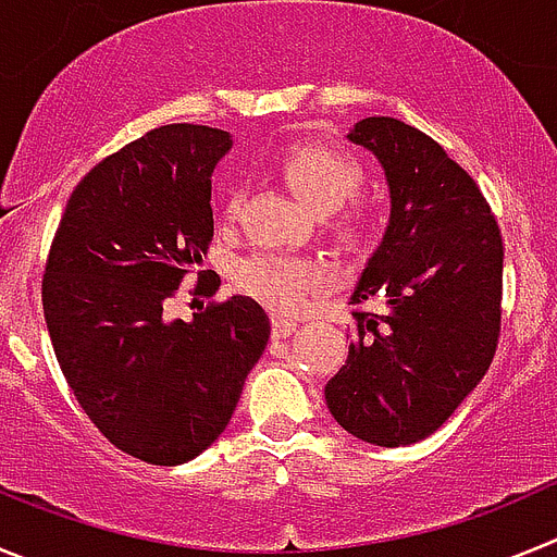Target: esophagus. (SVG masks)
<instances>
[{"instance_id":"obj_1","label":"esophagus","mask_w":557,"mask_h":557,"mask_svg":"<svg viewBox=\"0 0 557 557\" xmlns=\"http://www.w3.org/2000/svg\"><path fill=\"white\" fill-rule=\"evenodd\" d=\"M295 329V321L289 318H282V314H273V339L289 337V332Z\"/></svg>"}]
</instances>
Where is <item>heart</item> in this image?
<instances>
[{
	"label": "heart",
	"instance_id": "b5f03b06",
	"mask_svg": "<svg viewBox=\"0 0 557 557\" xmlns=\"http://www.w3.org/2000/svg\"><path fill=\"white\" fill-rule=\"evenodd\" d=\"M278 172L309 209L329 214V234L339 248L359 250L371 239L376 214L373 206L357 195L366 178L357 156L343 147L301 141L284 150L278 159ZM239 206H243V191L228 186L220 198V220L234 223L239 218ZM234 284L275 312H298L309 295L326 287L329 273L326 268L309 259L253 253L236 262Z\"/></svg>",
	"mask_w": 557,
	"mask_h": 557
}]
</instances>
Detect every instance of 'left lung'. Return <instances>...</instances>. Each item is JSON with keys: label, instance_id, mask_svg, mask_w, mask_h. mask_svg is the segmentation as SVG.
I'll list each match as a JSON object with an SVG mask.
<instances>
[{"label": "left lung", "instance_id": "1", "mask_svg": "<svg viewBox=\"0 0 557 557\" xmlns=\"http://www.w3.org/2000/svg\"><path fill=\"white\" fill-rule=\"evenodd\" d=\"M348 139L382 161L393 209L351 295L354 343L326 405L359 441L407 446L444 424L494 362L505 245L480 186L426 133L368 116Z\"/></svg>", "mask_w": 557, "mask_h": 557}]
</instances>
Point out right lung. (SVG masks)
Returning a JSON list of instances; mask_svg holds the SVG:
<instances>
[{
	"mask_svg": "<svg viewBox=\"0 0 557 557\" xmlns=\"http://www.w3.org/2000/svg\"><path fill=\"white\" fill-rule=\"evenodd\" d=\"M228 147L209 125L145 133L75 186L49 245L41 304L58 366L91 424L152 466L218 441L270 337L245 295L189 323L164 312L211 245V172ZM218 287L214 273L195 293Z\"/></svg>",
	"mask_w": 557,
	"mask_h": 557,
	"instance_id": "obj_1",
	"label": "right lung"
}]
</instances>
